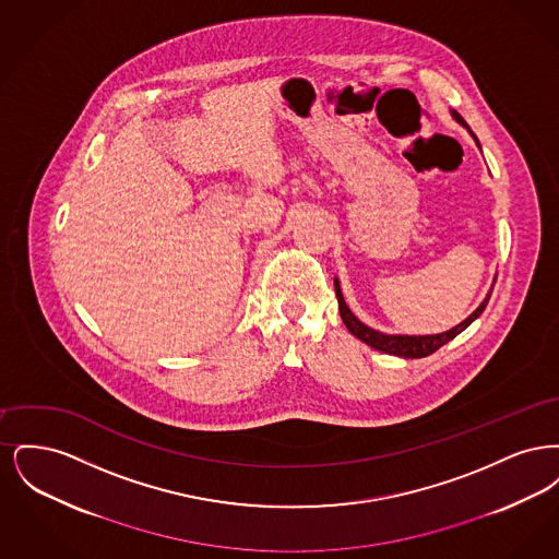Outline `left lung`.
Returning <instances> with one entry per match:
<instances>
[{
    "mask_svg": "<svg viewBox=\"0 0 559 559\" xmlns=\"http://www.w3.org/2000/svg\"><path fill=\"white\" fill-rule=\"evenodd\" d=\"M451 117L459 126H463L469 132V135L474 138V142L478 144L479 151H481L476 133L472 132V128L465 123V119L456 110H451ZM495 281H497V276H495ZM495 281H492V287H495ZM492 287H490V292L486 293V297L481 299L478 308L467 319L461 320L459 324H454L452 329L444 331V333H433V335H390V333H381V331L372 329L369 324H365L362 320L354 317V312L347 308L346 299H344V293H342V287H340V278L335 276V295H337L340 314H342V320H344L347 331L354 337H358L360 342H365L367 346H371L372 349H379V352L392 354V356H400V358H424V356L433 354L438 347L449 344L451 340H454L459 333H463L484 312V308H486V304L490 299Z\"/></svg>",
    "mask_w": 559,
    "mask_h": 559,
    "instance_id": "8db88e82",
    "label": "left lung"
}]
</instances>
